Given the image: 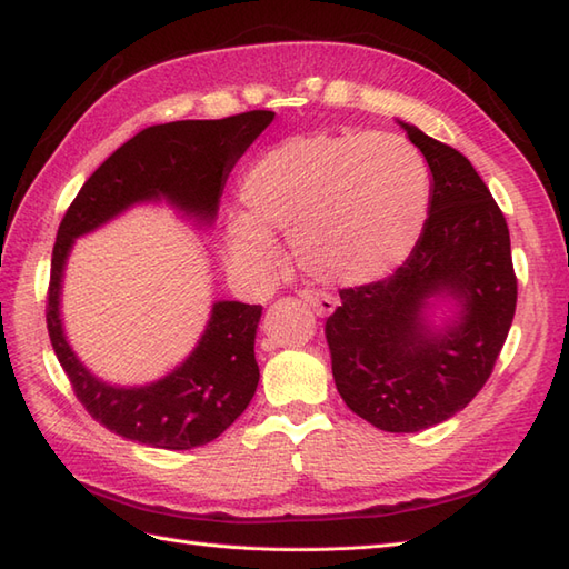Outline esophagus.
Here are the masks:
<instances>
[{
	"mask_svg": "<svg viewBox=\"0 0 569 569\" xmlns=\"http://www.w3.org/2000/svg\"><path fill=\"white\" fill-rule=\"evenodd\" d=\"M302 300H306L308 306H310L317 315H322V317L332 315L335 308H337V300H335L332 296H329V293H322V290H306V293H302Z\"/></svg>",
	"mask_w": 569,
	"mask_h": 569,
	"instance_id": "esophagus-1",
	"label": "esophagus"
}]
</instances>
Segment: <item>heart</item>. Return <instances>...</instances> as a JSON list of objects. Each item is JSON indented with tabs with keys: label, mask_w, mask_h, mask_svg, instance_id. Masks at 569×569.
<instances>
[{
	"label": "heart",
	"mask_w": 569,
	"mask_h": 569,
	"mask_svg": "<svg viewBox=\"0 0 569 569\" xmlns=\"http://www.w3.org/2000/svg\"><path fill=\"white\" fill-rule=\"evenodd\" d=\"M247 210L224 216L232 269L259 276L290 232L298 267L317 281L361 286L398 271L415 252L429 206V169L395 136L288 138L261 152L240 181Z\"/></svg>",
	"instance_id": "1"
}]
</instances>
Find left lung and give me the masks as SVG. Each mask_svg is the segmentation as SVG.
Instances as JSON below:
<instances>
[{
  "instance_id": "1",
  "label": "left lung",
  "mask_w": 569,
  "mask_h": 569,
  "mask_svg": "<svg viewBox=\"0 0 569 569\" xmlns=\"http://www.w3.org/2000/svg\"><path fill=\"white\" fill-rule=\"evenodd\" d=\"M431 171L429 216L392 276L339 290L325 325L353 415L412 433L460 412L490 378L517 310L507 220L458 150L398 121Z\"/></svg>"
}]
</instances>
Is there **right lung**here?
<instances>
[{"label":"right lung","instance_id":"obj_1","mask_svg":"<svg viewBox=\"0 0 569 569\" xmlns=\"http://www.w3.org/2000/svg\"><path fill=\"white\" fill-rule=\"evenodd\" d=\"M271 121V111H249L144 128L87 179L60 222L48 290L50 345L87 412L128 441L189 451L218 439L244 412L259 386L261 306L216 300L203 335L177 368L144 386H116L79 361L64 335L60 302L72 247L144 203H167L193 228L210 230L232 167Z\"/></svg>","mask_w":569,"mask_h":569}]
</instances>
